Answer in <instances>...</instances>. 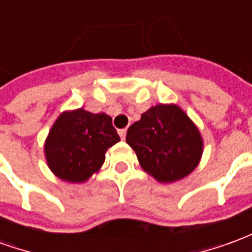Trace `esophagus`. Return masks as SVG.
<instances>
[{
	"label": "esophagus",
	"instance_id": "obj_1",
	"mask_svg": "<svg viewBox=\"0 0 252 252\" xmlns=\"http://www.w3.org/2000/svg\"><path fill=\"white\" fill-rule=\"evenodd\" d=\"M119 135H120L121 139H126V128H121V129H119Z\"/></svg>",
	"mask_w": 252,
	"mask_h": 252
}]
</instances>
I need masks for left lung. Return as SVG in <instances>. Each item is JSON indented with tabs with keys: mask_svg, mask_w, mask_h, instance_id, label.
Masks as SVG:
<instances>
[{
	"mask_svg": "<svg viewBox=\"0 0 252 252\" xmlns=\"http://www.w3.org/2000/svg\"><path fill=\"white\" fill-rule=\"evenodd\" d=\"M126 143L139 163L159 182H174L197 167L202 139L197 126L177 105H157L126 131Z\"/></svg>",
	"mask_w": 252,
	"mask_h": 252,
	"instance_id": "left-lung-1",
	"label": "left lung"
}]
</instances>
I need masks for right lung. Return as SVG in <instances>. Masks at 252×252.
<instances>
[{
  "label": "right lung",
  "mask_w": 252,
  "mask_h": 252,
  "mask_svg": "<svg viewBox=\"0 0 252 252\" xmlns=\"http://www.w3.org/2000/svg\"><path fill=\"white\" fill-rule=\"evenodd\" d=\"M119 140L109 116L83 109L66 112L59 116L47 137V163L61 180L83 182L98 171L106 150Z\"/></svg>",
  "instance_id": "obj_1"
}]
</instances>
